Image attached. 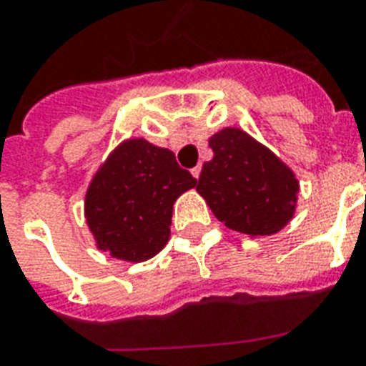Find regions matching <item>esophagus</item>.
I'll list each match as a JSON object with an SVG mask.
<instances>
[{"label": "esophagus", "mask_w": 366, "mask_h": 366, "mask_svg": "<svg viewBox=\"0 0 366 366\" xmlns=\"http://www.w3.org/2000/svg\"><path fill=\"white\" fill-rule=\"evenodd\" d=\"M200 172H202V168H200V166H194V168L191 169V174H192V177H200Z\"/></svg>", "instance_id": "34e87169"}]
</instances>
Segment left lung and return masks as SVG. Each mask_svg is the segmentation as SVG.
Here are the masks:
<instances>
[{
  "label": "left lung",
  "instance_id": "1",
  "mask_svg": "<svg viewBox=\"0 0 366 366\" xmlns=\"http://www.w3.org/2000/svg\"><path fill=\"white\" fill-rule=\"evenodd\" d=\"M214 158L202 166L197 191L225 227L250 237L273 234L290 222L298 179L273 152L242 129L209 139Z\"/></svg>",
  "mask_w": 366,
  "mask_h": 366
}]
</instances>
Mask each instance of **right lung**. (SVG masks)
I'll return each instance as SVG.
<instances>
[{
	"label": "right lung",
	"instance_id": "add662e5",
	"mask_svg": "<svg viewBox=\"0 0 366 366\" xmlns=\"http://www.w3.org/2000/svg\"><path fill=\"white\" fill-rule=\"evenodd\" d=\"M197 185L175 154L144 139L120 144L93 177L86 217L99 250L126 262L157 256L169 239L172 209Z\"/></svg>",
	"mask_w": 366,
	"mask_h": 366
}]
</instances>
